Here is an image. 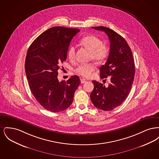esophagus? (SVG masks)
<instances>
[{"instance_id":"esophagus-1","label":"esophagus","mask_w":159,"mask_h":159,"mask_svg":"<svg viewBox=\"0 0 159 159\" xmlns=\"http://www.w3.org/2000/svg\"><path fill=\"white\" fill-rule=\"evenodd\" d=\"M80 82H81V83H84V82H86V80L84 79H81Z\"/></svg>"}]
</instances>
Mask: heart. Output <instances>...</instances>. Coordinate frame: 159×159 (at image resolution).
Returning a JSON list of instances; mask_svg holds the SVG:
<instances>
[{
  "mask_svg": "<svg viewBox=\"0 0 159 159\" xmlns=\"http://www.w3.org/2000/svg\"><path fill=\"white\" fill-rule=\"evenodd\" d=\"M80 43L90 51V58L93 60L101 62L108 56L107 46L102 44V41L96 36L92 35L84 36L80 40ZM67 55L70 60L75 59L76 48L74 46H71L68 48ZM95 68V66L93 64H81L76 67L75 71L80 76L88 77L91 76Z\"/></svg>",
  "mask_w": 159,
  "mask_h": 159,
  "instance_id": "obj_1",
  "label": "heart"
}]
</instances>
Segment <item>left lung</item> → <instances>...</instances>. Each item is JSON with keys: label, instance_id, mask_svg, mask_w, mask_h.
<instances>
[{"label": "left lung", "instance_id": "1", "mask_svg": "<svg viewBox=\"0 0 159 159\" xmlns=\"http://www.w3.org/2000/svg\"><path fill=\"white\" fill-rule=\"evenodd\" d=\"M92 28L105 32L110 40L109 55L106 64L100 67L99 71L101 79L110 76L111 82L105 86L102 83L93 80L94 88L90 97L95 107L110 111L120 106L129 93L135 73L134 60L127 42L120 34L106 27Z\"/></svg>", "mask_w": 159, "mask_h": 159}]
</instances>
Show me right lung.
Segmentation results:
<instances>
[{
    "label": "right lung",
    "mask_w": 159,
    "mask_h": 159,
    "mask_svg": "<svg viewBox=\"0 0 159 159\" xmlns=\"http://www.w3.org/2000/svg\"><path fill=\"white\" fill-rule=\"evenodd\" d=\"M78 29L53 27L39 35L29 47L25 70L31 92L38 102L53 113L65 110L73 102L80 80L76 75L59 82L58 70L67 59L71 39Z\"/></svg>",
    "instance_id": "right-lung-1"
}]
</instances>
